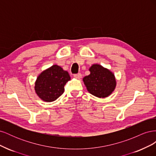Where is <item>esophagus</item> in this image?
I'll return each instance as SVG.
<instances>
[{
	"mask_svg": "<svg viewBox=\"0 0 156 156\" xmlns=\"http://www.w3.org/2000/svg\"><path fill=\"white\" fill-rule=\"evenodd\" d=\"M74 77L75 78H78V79H80L82 77V74L81 73H78L77 74H74Z\"/></svg>",
	"mask_w": 156,
	"mask_h": 156,
	"instance_id": "obj_1",
	"label": "esophagus"
}]
</instances>
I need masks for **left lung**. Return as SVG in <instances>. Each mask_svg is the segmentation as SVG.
Wrapping results in <instances>:
<instances>
[{
    "mask_svg": "<svg viewBox=\"0 0 156 156\" xmlns=\"http://www.w3.org/2000/svg\"><path fill=\"white\" fill-rule=\"evenodd\" d=\"M89 70L90 74L83 78L88 91L98 98L109 96L116 87L114 74L99 64L92 65Z\"/></svg>",
    "mask_w": 156,
    "mask_h": 156,
    "instance_id": "obj_1",
    "label": "left lung"
}]
</instances>
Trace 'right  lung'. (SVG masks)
I'll return each mask as SVG.
<instances>
[{"instance_id": "obj_1", "label": "right lung", "mask_w": 156, "mask_h": 156, "mask_svg": "<svg viewBox=\"0 0 156 156\" xmlns=\"http://www.w3.org/2000/svg\"><path fill=\"white\" fill-rule=\"evenodd\" d=\"M69 80L68 72L57 65H53L37 77L35 91L42 100L53 101L64 93L65 84Z\"/></svg>"}]
</instances>
